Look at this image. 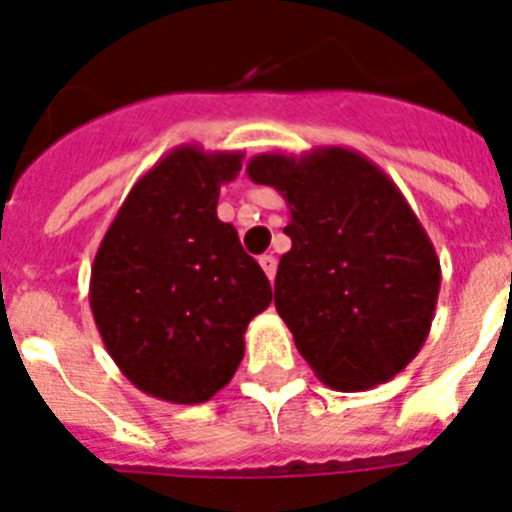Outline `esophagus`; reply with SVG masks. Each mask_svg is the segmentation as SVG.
I'll list each match as a JSON object with an SVG mask.
<instances>
[{"label": "esophagus", "mask_w": 512, "mask_h": 512, "mask_svg": "<svg viewBox=\"0 0 512 512\" xmlns=\"http://www.w3.org/2000/svg\"><path fill=\"white\" fill-rule=\"evenodd\" d=\"M260 265H263L265 276H268L270 281H273V276H276V268H278L276 257H273V255H263V257H260Z\"/></svg>", "instance_id": "34e87169"}]
</instances>
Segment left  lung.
<instances>
[{
    "mask_svg": "<svg viewBox=\"0 0 512 512\" xmlns=\"http://www.w3.org/2000/svg\"><path fill=\"white\" fill-rule=\"evenodd\" d=\"M247 176L289 205L276 309L299 354L346 393L393 380L422 351L440 294V260L401 190L341 145L263 153Z\"/></svg>",
    "mask_w": 512,
    "mask_h": 512,
    "instance_id": "1",
    "label": "left lung"
}]
</instances>
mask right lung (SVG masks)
Returning a JSON list of instances; mask_svg holds the SVG:
<instances>
[{"label":"right lung","mask_w":512,"mask_h":512,"mask_svg":"<svg viewBox=\"0 0 512 512\" xmlns=\"http://www.w3.org/2000/svg\"><path fill=\"white\" fill-rule=\"evenodd\" d=\"M242 153L179 145L143 174L90 268L103 346L137 390L210 401L244 356V330L273 299L263 268L216 213Z\"/></svg>","instance_id":"right-lung-1"}]
</instances>
